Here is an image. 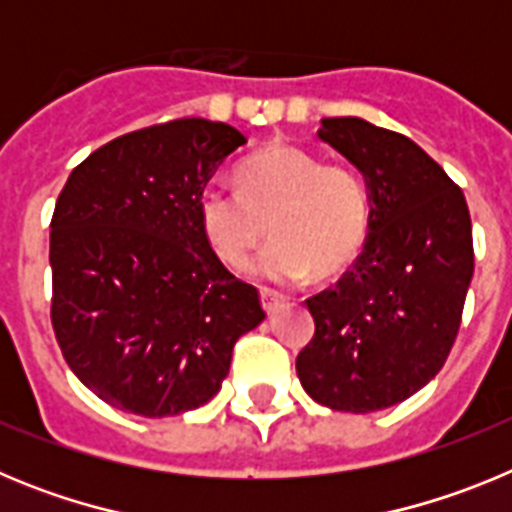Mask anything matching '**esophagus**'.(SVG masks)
I'll use <instances>...</instances> for the list:
<instances>
[{"instance_id": "1", "label": "esophagus", "mask_w": 512, "mask_h": 512, "mask_svg": "<svg viewBox=\"0 0 512 512\" xmlns=\"http://www.w3.org/2000/svg\"><path fill=\"white\" fill-rule=\"evenodd\" d=\"M284 300L287 297L274 292V289H261V305H264L266 312H277V307L284 305Z\"/></svg>"}]
</instances>
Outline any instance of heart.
Instances as JSON below:
<instances>
[{
    "label": "heart",
    "instance_id": "1",
    "mask_svg": "<svg viewBox=\"0 0 512 512\" xmlns=\"http://www.w3.org/2000/svg\"><path fill=\"white\" fill-rule=\"evenodd\" d=\"M238 184L241 192L210 184L197 200L202 235L223 264L246 266L266 223L274 238L251 266L266 282H300L312 269L330 277L359 256L369 192L356 171L302 148L271 146L243 161Z\"/></svg>",
    "mask_w": 512,
    "mask_h": 512
}]
</instances>
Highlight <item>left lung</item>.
<instances>
[{
    "instance_id": "8db88e82",
    "label": "left lung",
    "mask_w": 512,
    "mask_h": 512,
    "mask_svg": "<svg viewBox=\"0 0 512 512\" xmlns=\"http://www.w3.org/2000/svg\"><path fill=\"white\" fill-rule=\"evenodd\" d=\"M318 138L364 176L369 230L354 269L307 300L315 336L297 377L315 402L374 413L441 372L474 274L461 189L418 143L361 117H323Z\"/></svg>"
}]
</instances>
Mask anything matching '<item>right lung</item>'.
Listing matches in <instances>:
<instances>
[{"mask_svg":"<svg viewBox=\"0 0 512 512\" xmlns=\"http://www.w3.org/2000/svg\"><path fill=\"white\" fill-rule=\"evenodd\" d=\"M246 143L184 117L84 158L51 220V320L71 372L112 408L169 418L228 377L235 341L261 325L259 292L205 241L197 200Z\"/></svg>","mask_w":512,"mask_h":512,"instance_id":"add662e5","label":"right lung"}]
</instances>
